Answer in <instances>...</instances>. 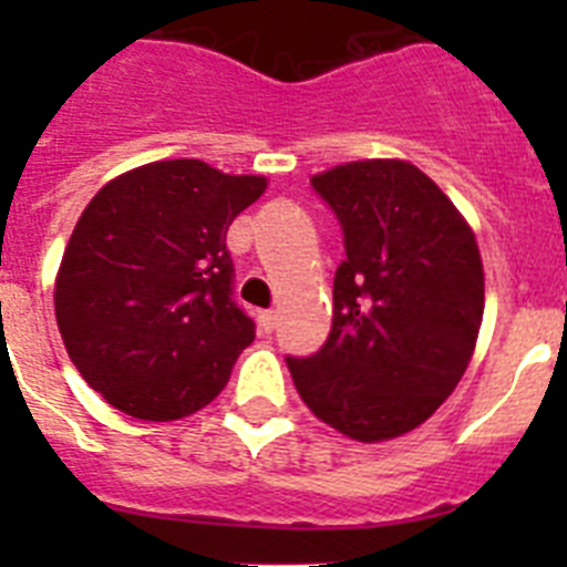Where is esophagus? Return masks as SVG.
I'll return each mask as SVG.
<instances>
[{
    "label": "esophagus",
    "instance_id": "1",
    "mask_svg": "<svg viewBox=\"0 0 567 567\" xmlns=\"http://www.w3.org/2000/svg\"><path fill=\"white\" fill-rule=\"evenodd\" d=\"M275 323H278V315L272 312V309H264V312H258V327L260 332L269 334L275 329Z\"/></svg>",
    "mask_w": 567,
    "mask_h": 567
}]
</instances>
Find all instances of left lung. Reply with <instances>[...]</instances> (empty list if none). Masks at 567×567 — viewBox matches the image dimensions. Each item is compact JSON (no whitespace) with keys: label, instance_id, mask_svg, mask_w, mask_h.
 <instances>
[{"label":"left lung","instance_id":"obj_1","mask_svg":"<svg viewBox=\"0 0 567 567\" xmlns=\"http://www.w3.org/2000/svg\"><path fill=\"white\" fill-rule=\"evenodd\" d=\"M312 189L343 229L332 332L287 358L303 403L352 440L400 437L463 378L485 284L477 240L443 189L405 162H352Z\"/></svg>","mask_w":567,"mask_h":567}]
</instances>
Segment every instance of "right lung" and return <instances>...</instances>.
<instances>
[{
  "mask_svg": "<svg viewBox=\"0 0 567 567\" xmlns=\"http://www.w3.org/2000/svg\"><path fill=\"white\" fill-rule=\"evenodd\" d=\"M267 189L198 158L144 164L84 207L56 278V323L90 389L138 420L213 403L255 323L233 300L227 229Z\"/></svg>",
  "mask_w": 567,
  "mask_h": 567,
  "instance_id": "obj_1",
  "label": "right lung"
}]
</instances>
